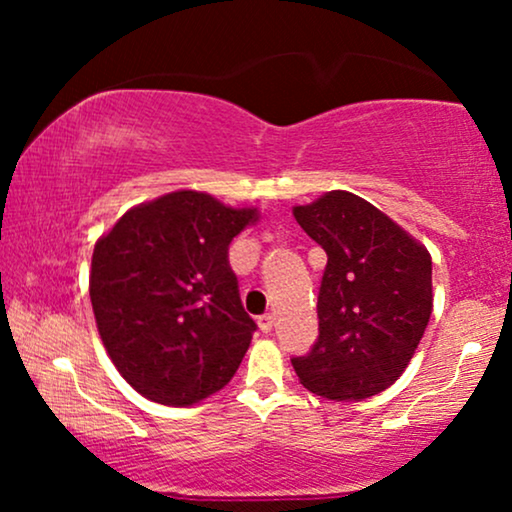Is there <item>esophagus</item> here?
I'll use <instances>...</instances> for the list:
<instances>
[{"mask_svg": "<svg viewBox=\"0 0 512 512\" xmlns=\"http://www.w3.org/2000/svg\"><path fill=\"white\" fill-rule=\"evenodd\" d=\"M258 326H261L263 333H270L272 326H275V314H263V317H258Z\"/></svg>", "mask_w": 512, "mask_h": 512, "instance_id": "34e87169", "label": "esophagus"}]
</instances>
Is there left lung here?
<instances>
[{"mask_svg": "<svg viewBox=\"0 0 512 512\" xmlns=\"http://www.w3.org/2000/svg\"><path fill=\"white\" fill-rule=\"evenodd\" d=\"M326 251L319 340L291 359L300 384L328 401H363L389 389L417 352L433 312L431 254L368 200L328 191L293 207Z\"/></svg>", "mask_w": 512, "mask_h": 512, "instance_id": "left-lung-1", "label": "left lung"}]
</instances>
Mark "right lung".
Here are the masks:
<instances>
[{
  "mask_svg": "<svg viewBox=\"0 0 512 512\" xmlns=\"http://www.w3.org/2000/svg\"><path fill=\"white\" fill-rule=\"evenodd\" d=\"M258 216L256 207L181 188L128 209L95 242L97 331L144 398L186 408L233 380L256 324L242 307L228 247Z\"/></svg>",
  "mask_w": 512,
  "mask_h": 512,
  "instance_id": "right-lung-1",
  "label": "right lung"
}]
</instances>
